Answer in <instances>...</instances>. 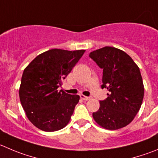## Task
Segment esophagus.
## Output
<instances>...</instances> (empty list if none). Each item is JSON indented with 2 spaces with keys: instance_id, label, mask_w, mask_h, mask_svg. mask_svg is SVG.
I'll return each instance as SVG.
<instances>
[{
  "instance_id": "esophagus-1",
  "label": "esophagus",
  "mask_w": 158,
  "mask_h": 158,
  "mask_svg": "<svg viewBox=\"0 0 158 158\" xmlns=\"http://www.w3.org/2000/svg\"><path fill=\"white\" fill-rule=\"evenodd\" d=\"M80 97H81V98L83 99V100H85V101H88V100H89V99H90L89 97H87V96L83 95V94H81Z\"/></svg>"
}]
</instances>
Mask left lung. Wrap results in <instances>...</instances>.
Returning a JSON list of instances; mask_svg holds the SVG:
<instances>
[{"instance_id":"8db88e82","label":"left lung","mask_w":158,"mask_h":158,"mask_svg":"<svg viewBox=\"0 0 158 158\" xmlns=\"http://www.w3.org/2000/svg\"><path fill=\"white\" fill-rule=\"evenodd\" d=\"M89 56L103 69L102 88L109 94L92 116L100 127L115 130L130 124L139 112L144 95L140 71L124 51L105 46L90 52Z\"/></svg>"}]
</instances>
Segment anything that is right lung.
Instances as JSON below:
<instances>
[{"label":"right lung","instance_id":"right-lung-1","mask_svg":"<svg viewBox=\"0 0 158 158\" xmlns=\"http://www.w3.org/2000/svg\"><path fill=\"white\" fill-rule=\"evenodd\" d=\"M85 52L49 49L37 56L24 70L19 88L21 104L28 120L40 130L57 131L70 122L80 96L57 88Z\"/></svg>","mask_w":158,"mask_h":158}]
</instances>
